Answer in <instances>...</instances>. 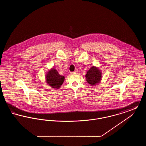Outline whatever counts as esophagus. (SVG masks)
<instances>
[{
    "label": "esophagus",
    "instance_id": "obj_1",
    "mask_svg": "<svg viewBox=\"0 0 146 146\" xmlns=\"http://www.w3.org/2000/svg\"><path fill=\"white\" fill-rule=\"evenodd\" d=\"M78 73V72L77 71H74V72H71V74H76Z\"/></svg>",
    "mask_w": 146,
    "mask_h": 146
}]
</instances>
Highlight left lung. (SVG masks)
I'll return each instance as SVG.
<instances>
[{
    "label": "left lung",
    "instance_id": "1",
    "mask_svg": "<svg viewBox=\"0 0 146 146\" xmlns=\"http://www.w3.org/2000/svg\"><path fill=\"white\" fill-rule=\"evenodd\" d=\"M102 72L97 67L92 66L88 70L85 78L87 82L91 86H96L101 80Z\"/></svg>",
    "mask_w": 146,
    "mask_h": 146
}]
</instances>
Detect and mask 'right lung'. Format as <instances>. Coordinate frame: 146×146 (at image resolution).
Wrapping results in <instances>:
<instances>
[{"instance_id": "obj_1", "label": "right lung", "mask_w": 146, "mask_h": 146, "mask_svg": "<svg viewBox=\"0 0 146 146\" xmlns=\"http://www.w3.org/2000/svg\"><path fill=\"white\" fill-rule=\"evenodd\" d=\"M46 82L53 89H58L62 85L64 80V76H61L57 70L52 68L45 75Z\"/></svg>"}]
</instances>
